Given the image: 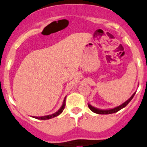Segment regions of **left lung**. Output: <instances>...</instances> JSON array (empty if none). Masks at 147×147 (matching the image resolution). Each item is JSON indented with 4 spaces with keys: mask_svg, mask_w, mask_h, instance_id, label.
Returning a JSON list of instances; mask_svg holds the SVG:
<instances>
[{
    "mask_svg": "<svg viewBox=\"0 0 147 147\" xmlns=\"http://www.w3.org/2000/svg\"><path fill=\"white\" fill-rule=\"evenodd\" d=\"M135 93H134L132 94V96L130 97V98H129V99L127 100V101L125 102L124 103H123V104H121L120 106H118V107H115L114 108V109H109V110H101V109H96V108L93 107V106H91L90 104L88 105V107H89V109H90L91 111H93L94 113H97V114H102V115H106V114H111V113H116L119 111L120 110H121L122 109H123L124 107H125L128 104V103L130 102L131 100L133 98L134 96H135Z\"/></svg>",
    "mask_w": 147,
    "mask_h": 147,
    "instance_id": "obj_1",
    "label": "left lung"
}]
</instances>
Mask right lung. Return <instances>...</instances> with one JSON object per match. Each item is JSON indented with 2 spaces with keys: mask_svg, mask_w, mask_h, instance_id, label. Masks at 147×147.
I'll use <instances>...</instances> for the list:
<instances>
[{
  "mask_svg": "<svg viewBox=\"0 0 147 147\" xmlns=\"http://www.w3.org/2000/svg\"><path fill=\"white\" fill-rule=\"evenodd\" d=\"M66 98V97H65ZM65 98L64 101H63V106H61V108L60 109L59 111H57L56 113H55L52 114V115H45V116H41V117H34V118L38 119V120H48V119H51V118H53L54 117H56L58 115H59L60 114L63 112V110L65 109Z\"/></svg>",
  "mask_w": 147,
  "mask_h": 147,
  "instance_id": "1",
  "label": "right lung"
}]
</instances>
